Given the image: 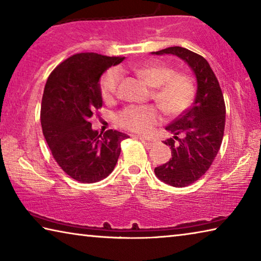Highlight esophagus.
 Masks as SVG:
<instances>
[{"label": "esophagus", "mask_w": 261, "mask_h": 261, "mask_svg": "<svg viewBox=\"0 0 261 261\" xmlns=\"http://www.w3.org/2000/svg\"><path fill=\"white\" fill-rule=\"evenodd\" d=\"M139 139L141 140V143H143L145 146H146L147 148H151L152 147V145L154 144V141L153 140H149V139H146V138H144V137H139Z\"/></svg>", "instance_id": "1"}]
</instances>
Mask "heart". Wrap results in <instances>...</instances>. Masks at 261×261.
<instances>
[{"label":"heart","mask_w":261,"mask_h":261,"mask_svg":"<svg viewBox=\"0 0 261 261\" xmlns=\"http://www.w3.org/2000/svg\"><path fill=\"white\" fill-rule=\"evenodd\" d=\"M135 71L149 87L155 88L154 99L166 113L179 114L193 102L196 87L187 74L176 73L173 68L162 62H151ZM120 82L121 71L118 69L108 70L101 78L100 91L106 102L113 101L117 95ZM160 118V112L154 106H129L118 114L117 121L127 130L147 134Z\"/></svg>","instance_id":"obj_1"}]
</instances>
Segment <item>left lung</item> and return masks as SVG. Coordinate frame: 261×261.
Returning a JSON list of instances; mask_svg holds the SVG:
<instances>
[{"mask_svg":"<svg viewBox=\"0 0 261 261\" xmlns=\"http://www.w3.org/2000/svg\"><path fill=\"white\" fill-rule=\"evenodd\" d=\"M151 54L177 56L196 76L197 93L193 105L166 126L174 135L163 141L171 149L170 160L154 169L162 182L184 188L208 170L219 152L226 122L223 94L218 78L202 56L178 46Z\"/></svg>","mask_w":261,"mask_h":261,"instance_id":"8db88e82","label":"left lung"}]
</instances>
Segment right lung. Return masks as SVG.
I'll return each instance as SVG.
<instances>
[{"instance_id": "right-lung-1", "label": "right lung", "mask_w": 261, "mask_h": 261, "mask_svg": "<svg viewBox=\"0 0 261 261\" xmlns=\"http://www.w3.org/2000/svg\"><path fill=\"white\" fill-rule=\"evenodd\" d=\"M124 57L81 53L62 62L48 77L41 102V126L53 156L70 177L95 183L112 173L127 135L99 134L91 118L102 106L100 78Z\"/></svg>"}]
</instances>
